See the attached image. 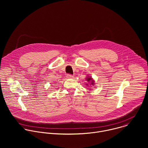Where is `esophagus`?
<instances>
[{"label": "esophagus", "mask_w": 148, "mask_h": 148, "mask_svg": "<svg viewBox=\"0 0 148 148\" xmlns=\"http://www.w3.org/2000/svg\"><path fill=\"white\" fill-rule=\"evenodd\" d=\"M67 78H74V76L73 75H71V74H68L67 75Z\"/></svg>", "instance_id": "esophagus-1"}]
</instances>
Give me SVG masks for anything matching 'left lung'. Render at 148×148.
I'll return each mask as SVG.
<instances>
[{
    "label": "left lung",
    "mask_w": 148,
    "mask_h": 148,
    "mask_svg": "<svg viewBox=\"0 0 148 148\" xmlns=\"http://www.w3.org/2000/svg\"><path fill=\"white\" fill-rule=\"evenodd\" d=\"M87 80L88 82H91V84H92V85H93V84H94V81H93V79H92V78H91V77L87 78Z\"/></svg>",
    "instance_id": "obj_1"
}]
</instances>
